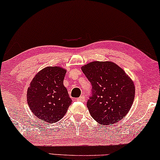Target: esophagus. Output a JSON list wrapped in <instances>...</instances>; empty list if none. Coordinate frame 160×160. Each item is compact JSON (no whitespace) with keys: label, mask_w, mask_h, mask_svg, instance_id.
I'll use <instances>...</instances> for the list:
<instances>
[{"label":"esophagus","mask_w":160,"mask_h":160,"mask_svg":"<svg viewBox=\"0 0 160 160\" xmlns=\"http://www.w3.org/2000/svg\"><path fill=\"white\" fill-rule=\"evenodd\" d=\"M76 101H81V102H84V101H85L84 96V95H82V96H80L79 98H78L77 99H76Z\"/></svg>","instance_id":"obj_1"}]
</instances>
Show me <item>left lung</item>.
<instances>
[{"mask_svg":"<svg viewBox=\"0 0 160 160\" xmlns=\"http://www.w3.org/2000/svg\"><path fill=\"white\" fill-rule=\"evenodd\" d=\"M82 70L92 84L87 107L93 119L105 126L123 119L134 102L133 81L112 62H92Z\"/></svg>","mask_w":160,"mask_h":160,"instance_id":"left-lung-1","label":"left lung"}]
</instances>
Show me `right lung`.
I'll use <instances>...</instances> for the list:
<instances>
[{"mask_svg":"<svg viewBox=\"0 0 160 160\" xmlns=\"http://www.w3.org/2000/svg\"><path fill=\"white\" fill-rule=\"evenodd\" d=\"M66 70L47 67L34 76L27 90V102L33 114L41 121L53 123L60 121L72 100L63 84Z\"/></svg>","mask_w":160,"mask_h":160,"instance_id":"right-lung-1","label":"right lung"}]
</instances>
